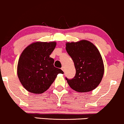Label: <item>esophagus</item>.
<instances>
[{
	"instance_id": "obj_1",
	"label": "esophagus",
	"mask_w": 124,
	"mask_h": 124,
	"mask_svg": "<svg viewBox=\"0 0 124 124\" xmlns=\"http://www.w3.org/2000/svg\"><path fill=\"white\" fill-rule=\"evenodd\" d=\"M62 71H64H64H65V68H64V67H62Z\"/></svg>"
}]
</instances>
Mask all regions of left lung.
<instances>
[{"instance_id":"obj_1","label":"left lung","mask_w":124,"mask_h":124,"mask_svg":"<svg viewBox=\"0 0 124 124\" xmlns=\"http://www.w3.org/2000/svg\"><path fill=\"white\" fill-rule=\"evenodd\" d=\"M66 46L76 70L73 79L66 78L70 87L80 93L93 91L101 83L104 73L103 60L99 50L86 40L67 42Z\"/></svg>"}]
</instances>
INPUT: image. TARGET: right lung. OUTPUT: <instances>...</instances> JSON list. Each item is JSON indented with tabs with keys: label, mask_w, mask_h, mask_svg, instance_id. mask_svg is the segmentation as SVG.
Wrapping results in <instances>:
<instances>
[{
	"label": "right lung",
	"mask_w": 124,
	"mask_h": 124,
	"mask_svg": "<svg viewBox=\"0 0 124 124\" xmlns=\"http://www.w3.org/2000/svg\"><path fill=\"white\" fill-rule=\"evenodd\" d=\"M56 46V42L36 41L23 51L17 64V76L21 84L29 92L42 94L49 88L61 69L54 66L50 55Z\"/></svg>",
	"instance_id": "1"
}]
</instances>
